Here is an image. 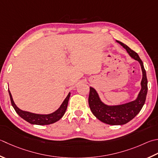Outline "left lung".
<instances>
[{"label": "left lung", "instance_id": "left-lung-1", "mask_svg": "<svg viewBox=\"0 0 158 158\" xmlns=\"http://www.w3.org/2000/svg\"><path fill=\"white\" fill-rule=\"evenodd\" d=\"M116 42L126 49L129 56L140 63L143 72V79L141 81V89L136 99L117 106L105 104L101 101L96 89L92 87L89 88L88 103L92 114L101 122L111 125H125L134 118L144 106L148 89L146 70L139 55L123 42L118 40Z\"/></svg>", "mask_w": 158, "mask_h": 158}]
</instances>
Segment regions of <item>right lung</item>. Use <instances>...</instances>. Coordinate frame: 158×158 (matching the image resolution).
<instances>
[{
	"mask_svg": "<svg viewBox=\"0 0 158 158\" xmlns=\"http://www.w3.org/2000/svg\"><path fill=\"white\" fill-rule=\"evenodd\" d=\"M9 97H10V100L12 106H13L15 111L16 112L18 115H19L22 118L25 120L26 121L31 123V124L38 125L52 124V123L58 121L60 118H62V116H64L65 112H66V110L67 109L68 103H69V100L70 96V92H69L66 98H65L64 101H63V103H61L60 107H59L55 112L49 114H38L20 110V108H18L16 106V105L15 104L13 100V98H12L11 92L9 90Z\"/></svg>",
	"mask_w": 158,
	"mask_h": 158,
	"instance_id": "add662e5",
	"label": "right lung"
}]
</instances>
